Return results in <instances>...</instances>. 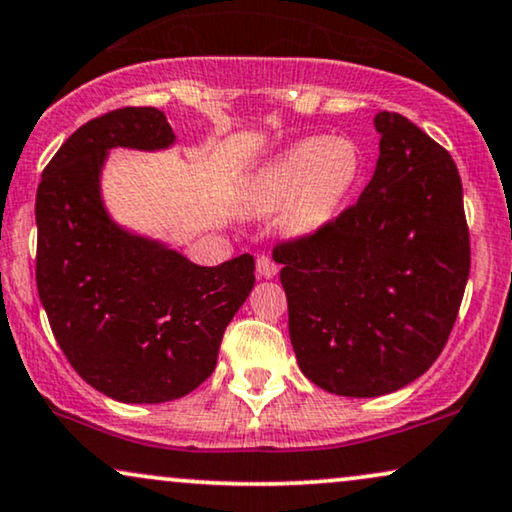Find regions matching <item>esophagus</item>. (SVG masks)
Instances as JSON below:
<instances>
[{
	"label": "esophagus",
	"instance_id": "1",
	"mask_svg": "<svg viewBox=\"0 0 512 512\" xmlns=\"http://www.w3.org/2000/svg\"><path fill=\"white\" fill-rule=\"evenodd\" d=\"M276 274H278V264L271 260V257H267V255L257 257V276L274 278Z\"/></svg>",
	"mask_w": 512,
	"mask_h": 512
}]
</instances>
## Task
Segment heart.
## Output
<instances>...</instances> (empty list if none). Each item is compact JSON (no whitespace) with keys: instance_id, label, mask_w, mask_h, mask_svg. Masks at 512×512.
<instances>
[{"instance_id":"obj_1","label":"heart","mask_w":512,"mask_h":512,"mask_svg":"<svg viewBox=\"0 0 512 512\" xmlns=\"http://www.w3.org/2000/svg\"><path fill=\"white\" fill-rule=\"evenodd\" d=\"M361 174L354 141L309 137L288 146L252 174L243 191V208L255 215L278 210L290 236H314L340 215Z\"/></svg>"}]
</instances>
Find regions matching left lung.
Wrapping results in <instances>:
<instances>
[{
    "mask_svg": "<svg viewBox=\"0 0 512 512\" xmlns=\"http://www.w3.org/2000/svg\"><path fill=\"white\" fill-rule=\"evenodd\" d=\"M380 155L357 205L278 243L300 371L340 397H380L442 354L470 274L458 167L399 113L375 115Z\"/></svg>",
    "mask_w": 512,
    "mask_h": 512,
    "instance_id": "1",
    "label": "left lung"
}]
</instances>
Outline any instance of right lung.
I'll use <instances>...</instances> for the list:
<instances>
[{"label": "right lung", "mask_w": 512, "mask_h": 512, "mask_svg": "<svg viewBox=\"0 0 512 512\" xmlns=\"http://www.w3.org/2000/svg\"><path fill=\"white\" fill-rule=\"evenodd\" d=\"M172 144L163 111L118 108L70 134L37 186L35 274L51 331L84 383L125 404H163L208 380L255 286L252 255L198 267L108 215V151Z\"/></svg>", "instance_id": "right-lung-1"}]
</instances>
